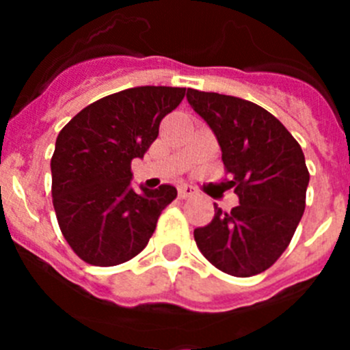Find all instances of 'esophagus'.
<instances>
[{
  "label": "esophagus",
  "mask_w": 350,
  "mask_h": 350,
  "mask_svg": "<svg viewBox=\"0 0 350 350\" xmlns=\"http://www.w3.org/2000/svg\"><path fill=\"white\" fill-rule=\"evenodd\" d=\"M198 191L194 189L193 185H189V184H182L180 187H178V196L182 198V200H185V198H191V196H194V194H196Z\"/></svg>",
  "instance_id": "1"
}]
</instances>
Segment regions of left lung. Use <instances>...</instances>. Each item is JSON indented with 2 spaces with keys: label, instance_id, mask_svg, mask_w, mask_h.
Returning a JSON list of instances; mask_svg holds the SVG:
<instances>
[{
  "label": "left lung",
  "instance_id": "left-lung-1",
  "mask_svg": "<svg viewBox=\"0 0 350 350\" xmlns=\"http://www.w3.org/2000/svg\"><path fill=\"white\" fill-rule=\"evenodd\" d=\"M187 101L219 142L240 205H215L194 230L202 254L224 273L252 277L282 256L305 212L310 175L298 142L277 117L237 96L187 89Z\"/></svg>",
  "mask_w": 350,
  "mask_h": 350
}]
</instances>
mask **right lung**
<instances>
[{
	"label": "right lung",
	"instance_id": "right-lung-1",
	"mask_svg": "<svg viewBox=\"0 0 350 350\" xmlns=\"http://www.w3.org/2000/svg\"><path fill=\"white\" fill-rule=\"evenodd\" d=\"M184 96V88L166 85L124 89L80 110L57 135L52 203L63 237L89 265L116 267L140 254L177 198L170 184L137 193L131 161L144 157Z\"/></svg>",
	"mask_w": 350,
	"mask_h": 350
}]
</instances>
